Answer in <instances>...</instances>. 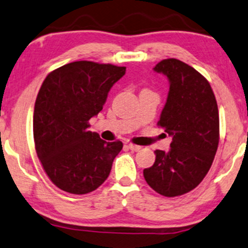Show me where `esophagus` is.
Wrapping results in <instances>:
<instances>
[{"mask_svg": "<svg viewBox=\"0 0 248 248\" xmlns=\"http://www.w3.org/2000/svg\"><path fill=\"white\" fill-rule=\"evenodd\" d=\"M127 148L130 149L132 151H139L140 149H141V147L140 145H135V144H132V143H128L127 144Z\"/></svg>", "mask_w": 248, "mask_h": 248, "instance_id": "1", "label": "esophagus"}]
</instances>
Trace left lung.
<instances>
[{"label": "left lung", "instance_id": "obj_1", "mask_svg": "<svg viewBox=\"0 0 248 248\" xmlns=\"http://www.w3.org/2000/svg\"><path fill=\"white\" fill-rule=\"evenodd\" d=\"M154 70L170 82L158 126L172 142L166 153L155 151L156 160L143 175L154 190L173 198L199 186L210 170L219 142L218 107L209 82L185 62L166 59Z\"/></svg>", "mask_w": 248, "mask_h": 248}]
</instances>
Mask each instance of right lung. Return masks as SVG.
Here are the masks:
<instances>
[{"instance_id": "add662e5", "label": "right lung", "mask_w": 248, "mask_h": 248, "mask_svg": "<svg viewBox=\"0 0 248 248\" xmlns=\"http://www.w3.org/2000/svg\"><path fill=\"white\" fill-rule=\"evenodd\" d=\"M126 67L76 61L53 70L37 95L33 113L35 151L60 189L88 194L108 177L122 142H105L89 130Z\"/></svg>"}]
</instances>
